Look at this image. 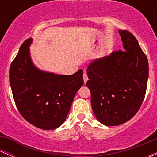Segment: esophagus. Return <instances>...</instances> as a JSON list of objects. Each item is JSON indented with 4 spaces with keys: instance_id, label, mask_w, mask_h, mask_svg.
Returning a JSON list of instances; mask_svg holds the SVG:
<instances>
[{
    "instance_id": "1",
    "label": "esophagus",
    "mask_w": 157,
    "mask_h": 157,
    "mask_svg": "<svg viewBox=\"0 0 157 157\" xmlns=\"http://www.w3.org/2000/svg\"><path fill=\"white\" fill-rule=\"evenodd\" d=\"M83 81H84V83H86V81H87L88 80V77H87V74H86V73H84V74H83Z\"/></svg>"
}]
</instances>
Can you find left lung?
Listing matches in <instances>:
<instances>
[{"instance_id": "left-lung-1", "label": "left lung", "mask_w": 157, "mask_h": 157, "mask_svg": "<svg viewBox=\"0 0 157 157\" xmlns=\"http://www.w3.org/2000/svg\"><path fill=\"white\" fill-rule=\"evenodd\" d=\"M124 51L112 52L89 64L86 85L98 121L106 126L124 124L137 112L146 94L147 58L134 35L118 30Z\"/></svg>"}]
</instances>
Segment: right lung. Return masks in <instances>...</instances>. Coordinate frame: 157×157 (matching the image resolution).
Masks as SVG:
<instances>
[{
	"label": "right lung",
	"instance_id": "obj_1",
	"mask_svg": "<svg viewBox=\"0 0 157 157\" xmlns=\"http://www.w3.org/2000/svg\"><path fill=\"white\" fill-rule=\"evenodd\" d=\"M26 39L10 67V83L17 108L33 125L43 130L58 128L65 121L75 94L83 86V71L59 75L38 69L30 58Z\"/></svg>",
	"mask_w": 157,
	"mask_h": 157
}]
</instances>
